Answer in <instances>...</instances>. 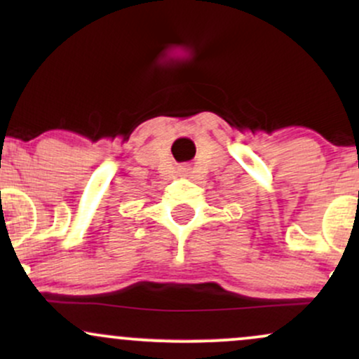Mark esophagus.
<instances>
[{"instance_id": "esophagus-1", "label": "esophagus", "mask_w": 359, "mask_h": 359, "mask_svg": "<svg viewBox=\"0 0 359 359\" xmlns=\"http://www.w3.org/2000/svg\"><path fill=\"white\" fill-rule=\"evenodd\" d=\"M187 170H189V168H185V167H182V168H180V170H179V172H182V174H187Z\"/></svg>"}]
</instances>
